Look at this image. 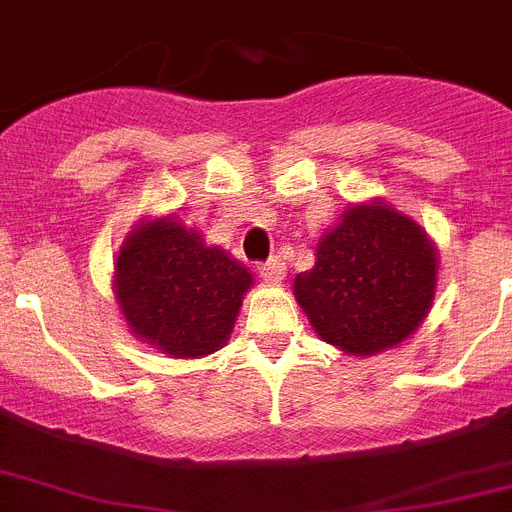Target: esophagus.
<instances>
[{
	"label": "esophagus",
	"instance_id": "obj_1",
	"mask_svg": "<svg viewBox=\"0 0 512 512\" xmlns=\"http://www.w3.org/2000/svg\"><path fill=\"white\" fill-rule=\"evenodd\" d=\"M259 274L261 279L269 281V284H279V281L287 276V266H284V261L274 256V259H269L266 264L259 266Z\"/></svg>",
	"mask_w": 512,
	"mask_h": 512
}]
</instances>
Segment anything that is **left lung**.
<instances>
[{
    "label": "left lung",
    "instance_id": "8db88e82",
    "mask_svg": "<svg viewBox=\"0 0 512 512\" xmlns=\"http://www.w3.org/2000/svg\"><path fill=\"white\" fill-rule=\"evenodd\" d=\"M434 289V243L383 200L345 210L317 243L312 269L294 279V297L314 332L350 355H375L414 335Z\"/></svg>",
    "mask_w": 512,
    "mask_h": 512
}]
</instances>
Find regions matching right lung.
I'll return each instance as SVG.
<instances>
[{
	"label": "right lung",
	"mask_w": 512,
	"mask_h": 512,
	"mask_svg": "<svg viewBox=\"0 0 512 512\" xmlns=\"http://www.w3.org/2000/svg\"><path fill=\"white\" fill-rule=\"evenodd\" d=\"M253 276L177 218L142 220L121 243L114 294L131 332L170 358L228 342Z\"/></svg>",
	"instance_id": "1"
}]
</instances>
